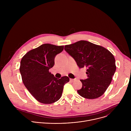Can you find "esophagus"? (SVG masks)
I'll use <instances>...</instances> for the list:
<instances>
[{"mask_svg": "<svg viewBox=\"0 0 131 131\" xmlns=\"http://www.w3.org/2000/svg\"><path fill=\"white\" fill-rule=\"evenodd\" d=\"M74 80H75V79H70V81L71 82H73Z\"/></svg>", "mask_w": 131, "mask_h": 131, "instance_id": "1", "label": "esophagus"}]
</instances>
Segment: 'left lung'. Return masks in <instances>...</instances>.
I'll use <instances>...</instances> for the list:
<instances>
[{
  "instance_id": "8db88e82",
  "label": "left lung",
  "mask_w": 131,
  "mask_h": 131,
  "mask_svg": "<svg viewBox=\"0 0 131 131\" xmlns=\"http://www.w3.org/2000/svg\"><path fill=\"white\" fill-rule=\"evenodd\" d=\"M65 51L79 68H87L88 78L80 80L82 87L78 94L87 99L101 96L110 85L116 69L113 54L104 47L85 40L65 46Z\"/></svg>"
}]
</instances>
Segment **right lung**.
<instances>
[{"label":"right lung","instance_id":"obj_1","mask_svg":"<svg viewBox=\"0 0 131 131\" xmlns=\"http://www.w3.org/2000/svg\"><path fill=\"white\" fill-rule=\"evenodd\" d=\"M63 49L64 46L45 43L30 50L22 58L20 71L22 81L32 96L41 103L58 101L64 84L69 81L67 76L58 79L49 71L54 65L55 56Z\"/></svg>","mask_w":131,"mask_h":131}]
</instances>
